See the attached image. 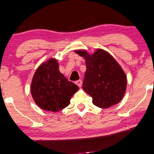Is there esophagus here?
Wrapping results in <instances>:
<instances>
[{
    "label": "esophagus",
    "instance_id": "34e87169",
    "mask_svg": "<svg viewBox=\"0 0 154 154\" xmlns=\"http://www.w3.org/2000/svg\"><path fill=\"white\" fill-rule=\"evenodd\" d=\"M75 83H76V85H78V86L79 87V88H80V87L82 86V80H81V79H79V80L76 81Z\"/></svg>",
    "mask_w": 154,
    "mask_h": 154
}]
</instances>
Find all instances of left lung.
Segmentation results:
<instances>
[{
    "label": "left lung",
    "instance_id": "8db88e82",
    "mask_svg": "<svg viewBox=\"0 0 154 154\" xmlns=\"http://www.w3.org/2000/svg\"><path fill=\"white\" fill-rule=\"evenodd\" d=\"M85 59L87 69L82 88L92 97L93 104L107 108L121 100L127 79L125 72L116 59L103 49L90 55L86 51H76Z\"/></svg>",
    "mask_w": 154,
    "mask_h": 154
}]
</instances>
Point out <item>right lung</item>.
<instances>
[{
  "label": "right lung",
  "instance_id": "right-lung-1",
  "mask_svg": "<svg viewBox=\"0 0 154 154\" xmlns=\"http://www.w3.org/2000/svg\"><path fill=\"white\" fill-rule=\"evenodd\" d=\"M79 88L59 72L55 59L41 64L33 77L31 92L38 106L44 110L58 112L69 105Z\"/></svg>",
  "mask_w": 154,
  "mask_h": 154
}]
</instances>
